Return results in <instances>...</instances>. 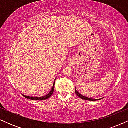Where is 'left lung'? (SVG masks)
Here are the masks:
<instances>
[{"instance_id":"8db88e82","label":"left lung","mask_w":128,"mask_h":128,"mask_svg":"<svg viewBox=\"0 0 128 128\" xmlns=\"http://www.w3.org/2000/svg\"><path fill=\"white\" fill-rule=\"evenodd\" d=\"M75 93L79 97V98H80V99H83V100H92V101H94V100H100L102 99H92V98H87V97H86L84 96H83V95L80 94L79 92H78L77 90H76V88H75Z\"/></svg>"}]
</instances>
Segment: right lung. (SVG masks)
<instances>
[{
  "label": "right lung",
  "mask_w": 128,
  "mask_h": 128,
  "mask_svg": "<svg viewBox=\"0 0 128 128\" xmlns=\"http://www.w3.org/2000/svg\"><path fill=\"white\" fill-rule=\"evenodd\" d=\"M56 80V79H55ZM55 80H54V85H53L52 86V88L50 90L49 93L48 94L45 95V96H43L42 97H30V96H25L24 94H22L24 98H26V99H30V100H46V99H48L52 95L53 92H54V88H55Z\"/></svg>",
  "instance_id": "right-lung-1"
}]
</instances>
